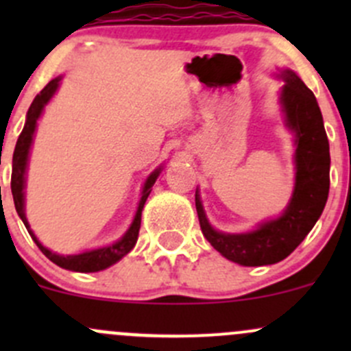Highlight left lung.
<instances>
[{
    "label": "left lung",
    "mask_w": 351,
    "mask_h": 351,
    "mask_svg": "<svg viewBox=\"0 0 351 351\" xmlns=\"http://www.w3.org/2000/svg\"><path fill=\"white\" fill-rule=\"evenodd\" d=\"M282 77V105L297 136L295 190L287 210L253 232L224 234L210 228L195 195L198 222L207 241L222 256L244 267L274 265L289 256L314 228L329 193V143L319 105L293 71L285 69Z\"/></svg>",
    "instance_id": "1"
}]
</instances>
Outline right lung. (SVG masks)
Returning <instances> with one entry per match:
<instances>
[{"label": "right lung", "instance_id": "add662e5", "mask_svg": "<svg viewBox=\"0 0 351 351\" xmlns=\"http://www.w3.org/2000/svg\"><path fill=\"white\" fill-rule=\"evenodd\" d=\"M59 81H61V77H56V80L49 81L47 86H45L44 90L34 98V101H32L30 108H28L27 112V122H25L22 134H20L19 141H16L15 153H13V169H12L13 202H15L16 212H19L20 219H22L27 229H28V222H27V217H25V210H23V186H25V168H27L28 151H30L32 137H34L37 119L40 117L44 105L51 100L52 95H54L56 90H58ZM159 171H161V169H156L153 175L147 178L146 185H144V190H143V197H141V202H139V208H137V214L136 217H134V222L129 228V231L125 232V236H123L119 243L112 244V246L88 251V253L74 254V256H61V254L52 253V251H49L47 247L42 246V244L37 241V238L34 236V232L32 231L28 232H30L32 239H34L35 244H37L38 250H40L42 253L52 261V263L58 265V267L66 268V270H73V271H84V274H86V271L105 270V268H108L110 265L117 263L120 258L125 256V254L136 246L137 236H139V229H141V214H143L144 204H146L147 197H149L151 189H153Z\"/></svg>", "mask_w": 351, "mask_h": 351}]
</instances>
